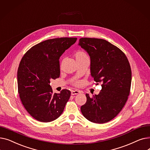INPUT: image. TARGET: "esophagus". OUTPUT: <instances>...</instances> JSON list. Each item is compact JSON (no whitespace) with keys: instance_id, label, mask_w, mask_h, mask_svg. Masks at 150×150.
Returning a JSON list of instances; mask_svg holds the SVG:
<instances>
[{"instance_id":"1","label":"esophagus","mask_w":150,"mask_h":150,"mask_svg":"<svg viewBox=\"0 0 150 150\" xmlns=\"http://www.w3.org/2000/svg\"><path fill=\"white\" fill-rule=\"evenodd\" d=\"M81 92L80 91H77V90H73L72 91V92H71V94H72V96H74V95H76V94H78L79 93H80Z\"/></svg>"}]
</instances>
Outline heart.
I'll return each mask as SVG.
<instances>
[{
  "instance_id": "heart-1",
  "label": "heart",
  "mask_w": 150,
  "mask_h": 150,
  "mask_svg": "<svg viewBox=\"0 0 150 150\" xmlns=\"http://www.w3.org/2000/svg\"><path fill=\"white\" fill-rule=\"evenodd\" d=\"M75 57L76 61H82V60L89 59V57L88 54L83 50H78L75 53ZM72 83L74 85L76 86H78L81 83L80 81H78V80H74Z\"/></svg>"
}]
</instances>
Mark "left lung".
Returning a JSON list of instances; mask_svg holds the SVG:
<instances>
[{
    "label": "left lung",
    "mask_w": 150,
    "mask_h": 150,
    "mask_svg": "<svg viewBox=\"0 0 150 150\" xmlns=\"http://www.w3.org/2000/svg\"><path fill=\"white\" fill-rule=\"evenodd\" d=\"M78 45L89 54L91 76L102 87L98 95L86 94L81 113L91 122L106 123L118 115L128 100L132 78L129 62L120 49L105 39L82 38Z\"/></svg>",
    "instance_id": "obj_1"
}]
</instances>
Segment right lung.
<instances>
[{"instance_id":"obj_1","label":"right lung","mask_w":150,"mask_h":150,"mask_svg":"<svg viewBox=\"0 0 150 150\" xmlns=\"http://www.w3.org/2000/svg\"><path fill=\"white\" fill-rule=\"evenodd\" d=\"M76 39L59 38L45 40L31 47L20 62L18 70L19 97L27 111L39 122H50L58 119L70 97L67 89L53 93L50 80L59 77V58Z\"/></svg>"}]
</instances>
